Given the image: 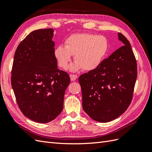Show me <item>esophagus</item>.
I'll return each mask as SVG.
<instances>
[{"label":"esophagus","instance_id":"obj_1","mask_svg":"<svg viewBox=\"0 0 152 152\" xmlns=\"http://www.w3.org/2000/svg\"><path fill=\"white\" fill-rule=\"evenodd\" d=\"M70 77L71 80H72V81L75 80L77 79V75H75V74H70Z\"/></svg>","mask_w":152,"mask_h":152}]
</instances>
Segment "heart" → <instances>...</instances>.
Masks as SVG:
<instances>
[{"label": "heart", "mask_w": 152, "mask_h": 152, "mask_svg": "<svg viewBox=\"0 0 152 152\" xmlns=\"http://www.w3.org/2000/svg\"><path fill=\"white\" fill-rule=\"evenodd\" d=\"M65 47L59 45L54 49V56L58 65L63 69L68 67L72 55L75 61L71 66L72 71L82 68L84 71L97 68L107 52L108 42L103 35L78 34L69 37L65 42Z\"/></svg>", "instance_id": "obj_1"}]
</instances>
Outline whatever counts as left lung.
<instances>
[{
	"mask_svg": "<svg viewBox=\"0 0 152 152\" xmlns=\"http://www.w3.org/2000/svg\"><path fill=\"white\" fill-rule=\"evenodd\" d=\"M124 45L104 59L94 70L81 75L82 107L93 120L108 122L121 116L130 105L137 75L131 45L118 34Z\"/></svg>",
	"mask_w": 152,
	"mask_h": 152,
	"instance_id": "left-lung-1",
	"label": "left lung"
}]
</instances>
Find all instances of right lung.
I'll use <instances>...</instances> for the list:
<instances>
[{
  "instance_id": "right-lung-1",
  "label": "right lung",
  "mask_w": 152,
  "mask_h": 152,
  "mask_svg": "<svg viewBox=\"0 0 152 152\" xmlns=\"http://www.w3.org/2000/svg\"><path fill=\"white\" fill-rule=\"evenodd\" d=\"M53 29H39L26 37L15 51L11 85L21 112L30 120L48 123L63 108L68 73L58 69Z\"/></svg>"
}]
</instances>
